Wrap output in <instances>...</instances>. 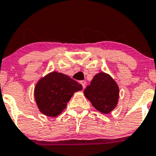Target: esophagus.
Returning a JSON list of instances; mask_svg holds the SVG:
<instances>
[{"mask_svg":"<svg viewBox=\"0 0 156 156\" xmlns=\"http://www.w3.org/2000/svg\"><path fill=\"white\" fill-rule=\"evenodd\" d=\"M80 83H81L82 86H83V89H85V88H86V82L84 81V80H83V81H80Z\"/></svg>","mask_w":156,"mask_h":156,"instance_id":"obj_1","label":"esophagus"}]
</instances>
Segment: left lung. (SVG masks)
Returning a JSON list of instances; mask_svg holds the SVG:
<instances>
[{
	"instance_id": "left-lung-1",
	"label": "left lung",
	"mask_w": 156,
	"mask_h": 156,
	"mask_svg": "<svg viewBox=\"0 0 156 156\" xmlns=\"http://www.w3.org/2000/svg\"><path fill=\"white\" fill-rule=\"evenodd\" d=\"M84 94L96 110L107 114L116 107L119 89L110 75L101 72L94 76L90 86L84 90Z\"/></svg>"
}]
</instances>
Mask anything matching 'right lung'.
<instances>
[{"label": "right lung", "mask_w": 156, "mask_h": 156, "mask_svg": "<svg viewBox=\"0 0 156 156\" xmlns=\"http://www.w3.org/2000/svg\"><path fill=\"white\" fill-rule=\"evenodd\" d=\"M82 89V85L74 80L54 71L37 83L35 101L41 113L47 116H57L65 110L73 93Z\"/></svg>", "instance_id": "1"}]
</instances>
